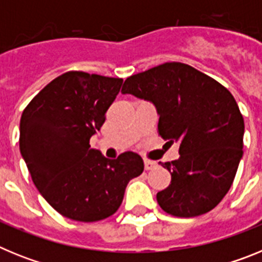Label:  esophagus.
<instances>
[{
	"instance_id": "34e87169",
	"label": "esophagus",
	"mask_w": 262,
	"mask_h": 262,
	"mask_svg": "<svg viewBox=\"0 0 262 262\" xmlns=\"http://www.w3.org/2000/svg\"><path fill=\"white\" fill-rule=\"evenodd\" d=\"M155 166H156V163H155V161H151V160H144L145 170H152Z\"/></svg>"
}]
</instances>
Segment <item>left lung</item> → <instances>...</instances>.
<instances>
[{
	"instance_id": "obj_1",
	"label": "left lung",
	"mask_w": 262,
	"mask_h": 262,
	"mask_svg": "<svg viewBox=\"0 0 262 262\" xmlns=\"http://www.w3.org/2000/svg\"><path fill=\"white\" fill-rule=\"evenodd\" d=\"M122 94L151 102L157 133L180 144V159L161 164L172 176L157 203L174 216L212 210L230 190L243 157L244 119L232 94L182 62H165L124 81Z\"/></svg>"
}]
</instances>
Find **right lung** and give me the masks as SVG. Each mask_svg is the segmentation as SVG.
I'll return each mask as SVG.
<instances>
[{
	"instance_id": "add662e5",
	"label": "right lung",
	"mask_w": 262,
	"mask_h": 262,
	"mask_svg": "<svg viewBox=\"0 0 262 262\" xmlns=\"http://www.w3.org/2000/svg\"><path fill=\"white\" fill-rule=\"evenodd\" d=\"M122 84V78L67 72L23 111L20 155L39 193L62 216L77 222L108 217L119 209L127 184L144 170L135 152L110 160L89 144Z\"/></svg>"
}]
</instances>
